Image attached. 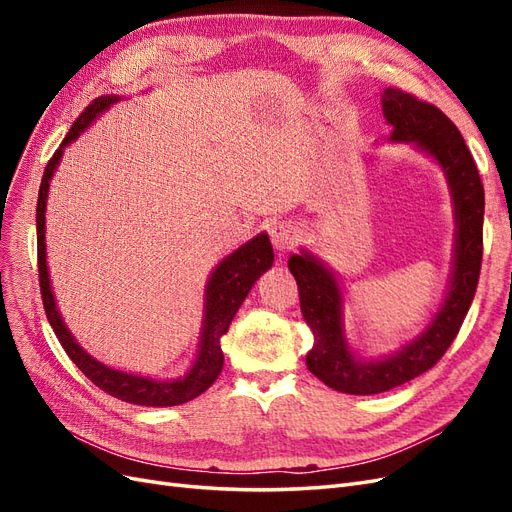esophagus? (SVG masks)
I'll use <instances>...</instances> for the list:
<instances>
[{
    "instance_id": "obj_1",
    "label": "esophagus",
    "mask_w": 512,
    "mask_h": 512,
    "mask_svg": "<svg viewBox=\"0 0 512 512\" xmlns=\"http://www.w3.org/2000/svg\"><path fill=\"white\" fill-rule=\"evenodd\" d=\"M269 237H271V243L277 250V254H284V252L292 250V245L297 243L299 232L288 222H275L269 228Z\"/></svg>"
}]
</instances>
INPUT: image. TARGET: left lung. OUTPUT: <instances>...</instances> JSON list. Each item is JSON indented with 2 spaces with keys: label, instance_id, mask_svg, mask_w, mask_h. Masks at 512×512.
Listing matches in <instances>:
<instances>
[{
  "label": "left lung",
  "instance_id": "obj_1",
  "mask_svg": "<svg viewBox=\"0 0 512 512\" xmlns=\"http://www.w3.org/2000/svg\"><path fill=\"white\" fill-rule=\"evenodd\" d=\"M380 100L384 119L393 128L389 141L414 145L436 160L446 177L457 226L453 271L446 297L421 335L393 354L361 359L346 339L344 292L335 273L307 250L288 258V269L299 286L301 314L314 333V346L305 359L307 369L331 389L348 395L391 391L436 365L468 314L483 260L485 190L461 132L438 106L401 89L386 87Z\"/></svg>",
  "mask_w": 512,
  "mask_h": 512
}]
</instances>
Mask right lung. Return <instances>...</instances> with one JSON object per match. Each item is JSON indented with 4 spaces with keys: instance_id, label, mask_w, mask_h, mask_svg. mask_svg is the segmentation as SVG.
<instances>
[{
    "instance_id": "add662e5",
    "label": "right lung",
    "mask_w": 512,
    "mask_h": 512,
    "mask_svg": "<svg viewBox=\"0 0 512 512\" xmlns=\"http://www.w3.org/2000/svg\"><path fill=\"white\" fill-rule=\"evenodd\" d=\"M119 96H100L91 102L85 111L72 123L70 132L61 141L59 149L53 153L44 168L40 192H38V207H36V230H38V273H40V292L46 318H49L55 335L59 337V344L64 346L72 363H76L83 374L94 382L98 389L113 395L121 401L136 406H151V408H164V406H179L205 393L209 386L220 376L224 367V352L220 346L222 335L228 331L232 318L239 312L241 303L250 294L254 282L258 277L269 271L273 265V247L267 232H260L254 239L243 243L239 250L228 254L218 267L213 269L211 277L205 286V316H203V331H200V342L196 359L185 371L183 378L177 380H156L149 376L128 374V371L113 369L98 359H94L89 352L79 346L74 335L68 331L66 322L61 320V314L55 303V294L51 290V275L46 267V198H49V183L59 166L64 149L76 141L85 132L91 123H94L104 111H108Z\"/></svg>"
}]
</instances>
